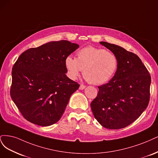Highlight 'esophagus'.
<instances>
[{
	"mask_svg": "<svg viewBox=\"0 0 158 158\" xmlns=\"http://www.w3.org/2000/svg\"><path fill=\"white\" fill-rule=\"evenodd\" d=\"M85 88V85H83V84H81V85H80V86H79V89H80V90H83Z\"/></svg>",
	"mask_w": 158,
	"mask_h": 158,
	"instance_id": "1",
	"label": "esophagus"
}]
</instances>
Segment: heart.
I'll return each mask as SVG.
<instances>
[{
  "instance_id": "heart-1",
  "label": "heart",
  "mask_w": 158,
  "mask_h": 158,
  "mask_svg": "<svg viewBox=\"0 0 158 158\" xmlns=\"http://www.w3.org/2000/svg\"><path fill=\"white\" fill-rule=\"evenodd\" d=\"M118 57L104 48L89 46L79 50L77 58L66 57L65 65L68 75L76 79L83 70V77L88 82L100 85L109 81L118 69Z\"/></svg>"
}]
</instances>
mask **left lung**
<instances>
[{
  "mask_svg": "<svg viewBox=\"0 0 158 158\" xmlns=\"http://www.w3.org/2000/svg\"><path fill=\"white\" fill-rule=\"evenodd\" d=\"M100 43L118 57L119 65L113 78L98 86L91 109L105 128H125L138 119L148 105L150 75L135 54L114 44Z\"/></svg>",
  "mask_w": 158,
  "mask_h": 158,
  "instance_id": "left-lung-1",
  "label": "left lung"
}]
</instances>
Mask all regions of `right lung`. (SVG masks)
Returning a JSON list of instances; mask_svg holds the SVG:
<instances>
[{
	"mask_svg": "<svg viewBox=\"0 0 158 158\" xmlns=\"http://www.w3.org/2000/svg\"><path fill=\"white\" fill-rule=\"evenodd\" d=\"M77 44L59 40L23 52L12 72L11 98L23 118L40 126L52 125L62 116L79 85L68 78L66 57Z\"/></svg>",
	"mask_w": 158,
	"mask_h": 158,
	"instance_id": "add662e5",
	"label": "right lung"
}]
</instances>
